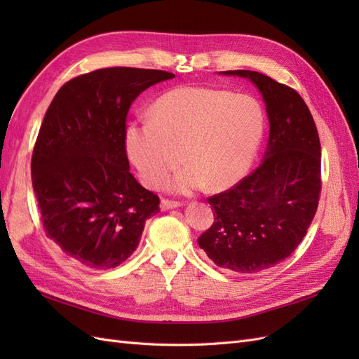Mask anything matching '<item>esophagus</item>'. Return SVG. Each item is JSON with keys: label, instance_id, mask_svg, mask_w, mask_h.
Returning a JSON list of instances; mask_svg holds the SVG:
<instances>
[{"label": "esophagus", "instance_id": "esophagus-1", "mask_svg": "<svg viewBox=\"0 0 359 359\" xmlns=\"http://www.w3.org/2000/svg\"><path fill=\"white\" fill-rule=\"evenodd\" d=\"M178 206H181V202H178V201H170V199H161V203H160V208H161L163 211L172 210V208H178Z\"/></svg>", "mask_w": 359, "mask_h": 359}]
</instances>
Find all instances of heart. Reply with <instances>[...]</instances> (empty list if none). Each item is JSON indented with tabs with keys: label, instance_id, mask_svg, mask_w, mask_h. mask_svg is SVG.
<instances>
[{
	"label": "heart",
	"instance_id": "obj_1",
	"mask_svg": "<svg viewBox=\"0 0 359 359\" xmlns=\"http://www.w3.org/2000/svg\"><path fill=\"white\" fill-rule=\"evenodd\" d=\"M265 133L264 107L255 97L211 86H180L161 94L151 119L126 128V149L147 186L157 187L181 161L169 189L222 191L240 181ZM183 154L181 155L180 153Z\"/></svg>",
	"mask_w": 359,
	"mask_h": 359
}]
</instances>
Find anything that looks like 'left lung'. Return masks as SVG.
<instances>
[{"label": "left lung", "mask_w": 359, "mask_h": 359, "mask_svg": "<svg viewBox=\"0 0 359 359\" xmlns=\"http://www.w3.org/2000/svg\"><path fill=\"white\" fill-rule=\"evenodd\" d=\"M262 93L269 119L265 160L229 190L208 198L214 223L199 236L212 262L256 274L283 262L306 236L320 198V142L302 97L266 74L229 70Z\"/></svg>", "instance_id": "left-lung-1"}]
</instances>
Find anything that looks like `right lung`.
<instances>
[{"instance_id":"right-lung-1","label":"right lung","mask_w":359,"mask_h":359,"mask_svg":"<svg viewBox=\"0 0 359 359\" xmlns=\"http://www.w3.org/2000/svg\"><path fill=\"white\" fill-rule=\"evenodd\" d=\"M165 70L111 67L64 83L43 118L31 180L43 229L74 262L111 269L136 250L157 194L130 173L126 123L136 97Z\"/></svg>"}]
</instances>
